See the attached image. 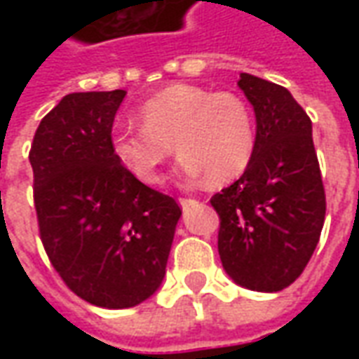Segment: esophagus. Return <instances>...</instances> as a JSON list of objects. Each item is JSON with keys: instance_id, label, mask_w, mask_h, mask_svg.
<instances>
[{"instance_id": "34e87169", "label": "esophagus", "mask_w": 359, "mask_h": 359, "mask_svg": "<svg viewBox=\"0 0 359 359\" xmlns=\"http://www.w3.org/2000/svg\"><path fill=\"white\" fill-rule=\"evenodd\" d=\"M179 203H180V205H182V210H188L190 205H194L196 200H190V198H180Z\"/></svg>"}]
</instances>
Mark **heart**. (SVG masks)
I'll return each mask as SVG.
<instances>
[{
  "label": "heart",
  "mask_w": 359,
  "mask_h": 359,
  "mask_svg": "<svg viewBox=\"0 0 359 359\" xmlns=\"http://www.w3.org/2000/svg\"><path fill=\"white\" fill-rule=\"evenodd\" d=\"M142 126L111 133L113 156L144 184L161 182V167L180 154L179 172L188 179L226 182L246 171L256 149V125L246 102L231 92H211L177 82L138 107Z\"/></svg>",
  "instance_id": "heart-1"
}]
</instances>
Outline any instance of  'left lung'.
Wrapping results in <instances>:
<instances>
[{"instance_id": "left-lung-1", "label": "left lung", "mask_w": 359, "mask_h": 359, "mask_svg": "<svg viewBox=\"0 0 359 359\" xmlns=\"http://www.w3.org/2000/svg\"><path fill=\"white\" fill-rule=\"evenodd\" d=\"M256 113V149L242 177L211 198L219 256L236 285L278 292L300 277L319 242L325 190L311 121L275 82L241 73Z\"/></svg>"}]
</instances>
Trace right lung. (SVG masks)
<instances>
[{"label":"right lung","mask_w":359,"mask_h":359,"mask_svg":"<svg viewBox=\"0 0 359 359\" xmlns=\"http://www.w3.org/2000/svg\"><path fill=\"white\" fill-rule=\"evenodd\" d=\"M125 90L74 92L42 118L30 148L46 254L82 300L123 309L161 286L179 203L134 179L111 149Z\"/></svg>","instance_id":"add662e5"}]
</instances>
